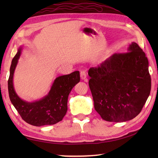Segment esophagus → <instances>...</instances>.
Returning <instances> with one entry per match:
<instances>
[{
  "label": "esophagus",
  "instance_id": "1",
  "mask_svg": "<svg viewBox=\"0 0 158 158\" xmlns=\"http://www.w3.org/2000/svg\"><path fill=\"white\" fill-rule=\"evenodd\" d=\"M80 76H81V78L82 80H84L85 81H88V79H86L87 74L85 70H82V71H81V73H80Z\"/></svg>",
  "mask_w": 158,
  "mask_h": 158
}]
</instances>
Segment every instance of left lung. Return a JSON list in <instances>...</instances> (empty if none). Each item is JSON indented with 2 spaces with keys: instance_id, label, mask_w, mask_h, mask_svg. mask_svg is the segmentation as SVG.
Returning a JSON list of instances; mask_svg holds the SVG:
<instances>
[{
  "instance_id": "8db88e82",
  "label": "left lung",
  "mask_w": 158,
  "mask_h": 158,
  "mask_svg": "<svg viewBox=\"0 0 158 158\" xmlns=\"http://www.w3.org/2000/svg\"><path fill=\"white\" fill-rule=\"evenodd\" d=\"M88 75L95 110L107 122L135 118L150 94L148 60L135 42L127 52L114 53L98 67L90 68Z\"/></svg>"
}]
</instances>
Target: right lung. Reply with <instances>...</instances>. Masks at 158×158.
<instances>
[{
  "label": "right lung",
  "instance_id": "right-lung-1",
  "mask_svg": "<svg viewBox=\"0 0 158 158\" xmlns=\"http://www.w3.org/2000/svg\"><path fill=\"white\" fill-rule=\"evenodd\" d=\"M22 48L13 58L8 80L9 98L22 118L31 125H53L62 121L66 115L68 97L73 87L80 81L79 71L60 76L54 80L48 94L37 101L28 102L17 95L13 88V74L18 62Z\"/></svg>",
  "mask_w": 158,
  "mask_h": 158
}]
</instances>
